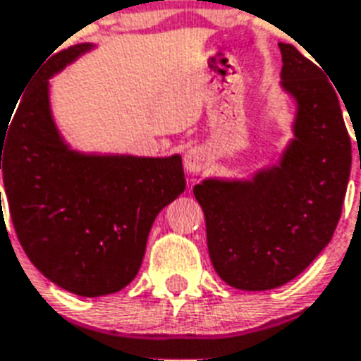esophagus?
<instances>
[{"label": "esophagus", "mask_w": 361, "mask_h": 361, "mask_svg": "<svg viewBox=\"0 0 361 361\" xmlns=\"http://www.w3.org/2000/svg\"><path fill=\"white\" fill-rule=\"evenodd\" d=\"M183 164L188 168L191 173H199L202 172L204 168L208 166V154L202 147H193L189 149L185 157H183Z\"/></svg>", "instance_id": "obj_1"}]
</instances>
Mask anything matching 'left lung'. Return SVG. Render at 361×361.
Here are the masks:
<instances>
[{
  "label": "left lung",
  "instance_id": "left-lung-1",
  "mask_svg": "<svg viewBox=\"0 0 361 361\" xmlns=\"http://www.w3.org/2000/svg\"><path fill=\"white\" fill-rule=\"evenodd\" d=\"M279 49L281 85L298 106L281 162L248 181L204 180L193 189L216 274L241 290L281 287L314 262L335 233L350 178L338 90L295 45Z\"/></svg>",
  "mask_w": 361,
  "mask_h": 361
}]
</instances>
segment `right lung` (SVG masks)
<instances>
[{
  "mask_svg": "<svg viewBox=\"0 0 361 361\" xmlns=\"http://www.w3.org/2000/svg\"><path fill=\"white\" fill-rule=\"evenodd\" d=\"M90 47L55 53L34 74L13 118L0 128V170L30 262L74 295L103 296L137 276L154 218L183 193L185 176L180 154L99 157L71 151L61 140L47 80Z\"/></svg>",
  "mask_w": 361,
  "mask_h": 361,
  "instance_id": "right-lung-1",
  "label": "right lung"
}]
</instances>
